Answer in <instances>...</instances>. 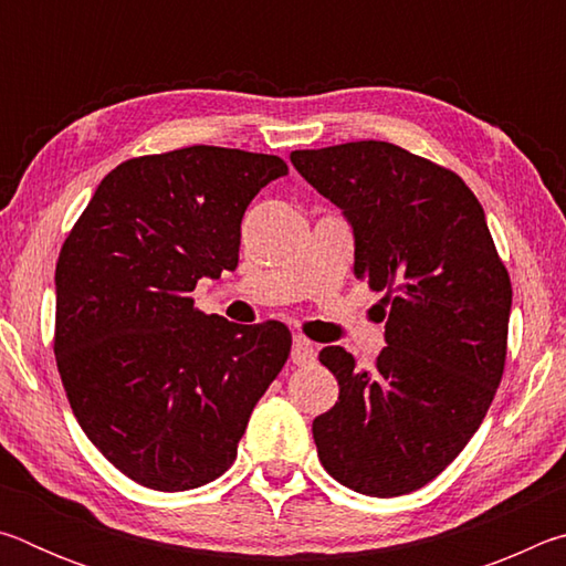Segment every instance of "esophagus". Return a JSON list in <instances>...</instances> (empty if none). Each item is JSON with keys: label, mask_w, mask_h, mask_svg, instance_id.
<instances>
[{"label": "esophagus", "mask_w": 566, "mask_h": 566, "mask_svg": "<svg viewBox=\"0 0 566 566\" xmlns=\"http://www.w3.org/2000/svg\"><path fill=\"white\" fill-rule=\"evenodd\" d=\"M314 359H317V347H314L310 339L294 337V342H292V361L300 364V367H304V364H312Z\"/></svg>", "instance_id": "1"}]
</instances>
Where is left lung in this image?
I'll list each match as a JSON object with an SVG mask.
<instances>
[{
  "label": "left lung",
  "mask_w": 566,
  "mask_h": 566,
  "mask_svg": "<svg viewBox=\"0 0 566 566\" xmlns=\"http://www.w3.org/2000/svg\"><path fill=\"white\" fill-rule=\"evenodd\" d=\"M292 165L354 232V276L385 292L375 367L344 347L319 361L339 401L312 424L339 484L409 494L454 462L502 381L512 282L484 209L462 177L389 142L296 149ZM381 317V319H385Z\"/></svg>",
  "instance_id": "1"
}]
</instances>
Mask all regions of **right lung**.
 Masks as SVG:
<instances>
[{"label": "right lung", "mask_w": 566, "mask_h": 566, "mask_svg": "<svg viewBox=\"0 0 566 566\" xmlns=\"http://www.w3.org/2000/svg\"><path fill=\"white\" fill-rule=\"evenodd\" d=\"M286 171L274 155L207 145L127 159L64 239L56 369L90 442L142 486L222 476L290 357L282 322L244 327L191 300L202 276L237 270L249 202Z\"/></svg>", "instance_id": "1"}]
</instances>
